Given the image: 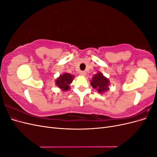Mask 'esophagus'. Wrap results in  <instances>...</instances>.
<instances>
[{
	"label": "esophagus",
	"instance_id": "esophagus-1",
	"mask_svg": "<svg viewBox=\"0 0 157 157\" xmlns=\"http://www.w3.org/2000/svg\"><path fill=\"white\" fill-rule=\"evenodd\" d=\"M80 75H82V76H85V75H86V71H81V72L80 73Z\"/></svg>",
	"mask_w": 157,
	"mask_h": 157
}]
</instances>
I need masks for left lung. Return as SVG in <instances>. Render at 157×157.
I'll return each mask as SVG.
<instances>
[{
	"instance_id": "left-lung-1",
	"label": "left lung",
	"mask_w": 157,
	"mask_h": 157,
	"mask_svg": "<svg viewBox=\"0 0 157 157\" xmlns=\"http://www.w3.org/2000/svg\"><path fill=\"white\" fill-rule=\"evenodd\" d=\"M90 84L99 94H103L109 90V86L110 82L107 77L99 71L97 74L94 75L90 81Z\"/></svg>"
}]
</instances>
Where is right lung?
<instances>
[{
	"instance_id": "add662e5",
	"label": "right lung",
	"mask_w": 157,
	"mask_h": 157,
	"mask_svg": "<svg viewBox=\"0 0 157 157\" xmlns=\"http://www.w3.org/2000/svg\"><path fill=\"white\" fill-rule=\"evenodd\" d=\"M75 75H72L67 73H64L60 75L59 77L55 80V84L60 90L63 91H67L70 89V84L73 82Z\"/></svg>"
}]
</instances>
